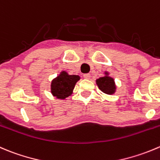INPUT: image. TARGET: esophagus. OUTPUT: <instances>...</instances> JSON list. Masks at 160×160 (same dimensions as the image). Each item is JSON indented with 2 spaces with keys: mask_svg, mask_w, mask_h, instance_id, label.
<instances>
[{
  "mask_svg": "<svg viewBox=\"0 0 160 160\" xmlns=\"http://www.w3.org/2000/svg\"><path fill=\"white\" fill-rule=\"evenodd\" d=\"M83 78L84 79H90L91 78V74L90 73H85V74H83Z\"/></svg>",
  "mask_w": 160,
  "mask_h": 160,
  "instance_id": "34e87169",
  "label": "esophagus"
}]
</instances>
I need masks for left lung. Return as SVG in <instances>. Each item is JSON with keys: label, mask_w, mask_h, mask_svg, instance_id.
<instances>
[{"label": "left lung", "mask_w": 160, "mask_h": 160, "mask_svg": "<svg viewBox=\"0 0 160 160\" xmlns=\"http://www.w3.org/2000/svg\"><path fill=\"white\" fill-rule=\"evenodd\" d=\"M96 82H97L99 89L105 94H112L115 92L116 87H115L114 80L112 77H108V76L100 77L96 80Z\"/></svg>", "instance_id": "1"}]
</instances>
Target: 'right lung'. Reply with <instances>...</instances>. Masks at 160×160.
Returning a JSON list of instances; mask_svg holds the SVG:
<instances>
[{
	"mask_svg": "<svg viewBox=\"0 0 160 160\" xmlns=\"http://www.w3.org/2000/svg\"><path fill=\"white\" fill-rule=\"evenodd\" d=\"M80 80V77L68 75L67 72H62L61 74L52 83V93L58 98L64 99L69 97L73 90L76 83Z\"/></svg>",
	"mask_w": 160,
	"mask_h": 160,
	"instance_id": "add662e5",
	"label": "right lung"
}]
</instances>
